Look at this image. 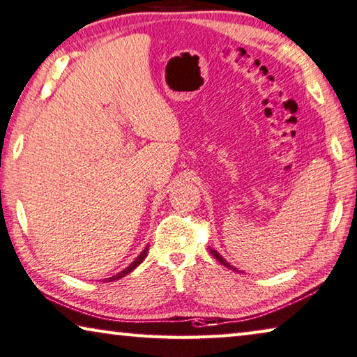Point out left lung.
<instances>
[{"label":"left lung","instance_id":"left-lung-1","mask_svg":"<svg viewBox=\"0 0 357 357\" xmlns=\"http://www.w3.org/2000/svg\"><path fill=\"white\" fill-rule=\"evenodd\" d=\"M209 252H211V256H213V257H216L218 262L222 264L224 267H227V268H231L234 271H236V268H235V267H231V265L227 262V260H224V259H222V256H220V254H219L216 250H213V248H209Z\"/></svg>","mask_w":357,"mask_h":357}]
</instances>
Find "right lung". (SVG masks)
Segmentation results:
<instances>
[{
  "mask_svg": "<svg viewBox=\"0 0 357 357\" xmlns=\"http://www.w3.org/2000/svg\"><path fill=\"white\" fill-rule=\"evenodd\" d=\"M146 256H148V248H144V251H143V252H141V254H139V256H138L137 259H135V260H133V262H132V264H130V265H128V267H127L126 270H122V271H121V273H117V275H114V276H111V278H106V281H114V280H119V278H123V276H126V275H128V273H130V271H132V270H135V268H137V267H138V265H139L141 262H143V260L146 259Z\"/></svg>",
  "mask_w": 357,
  "mask_h": 357,
  "instance_id": "obj_1",
  "label": "right lung"
}]
</instances>
